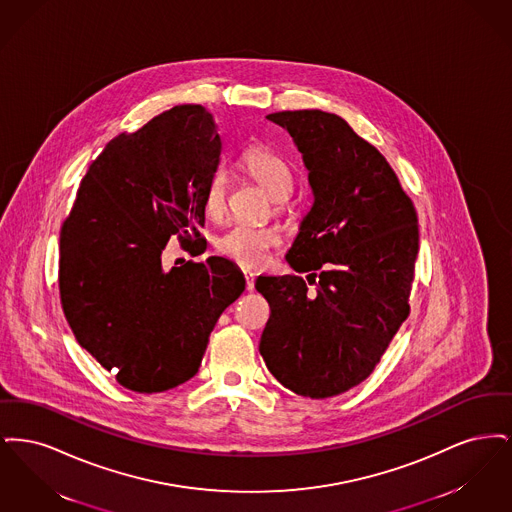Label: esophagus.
<instances>
[{
	"label": "esophagus",
	"mask_w": 512,
	"mask_h": 512,
	"mask_svg": "<svg viewBox=\"0 0 512 512\" xmlns=\"http://www.w3.org/2000/svg\"><path fill=\"white\" fill-rule=\"evenodd\" d=\"M244 276L245 288H247V292H251L255 288V274L251 270H244Z\"/></svg>",
	"instance_id": "34e87169"
}]
</instances>
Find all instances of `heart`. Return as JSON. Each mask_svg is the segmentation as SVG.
Returning a JSON list of instances; mask_svg holds the SVG:
<instances>
[{"label":"heart","instance_id":"b5f03b06","mask_svg":"<svg viewBox=\"0 0 512 512\" xmlns=\"http://www.w3.org/2000/svg\"><path fill=\"white\" fill-rule=\"evenodd\" d=\"M242 167L255 178L267 194L284 201L293 190V172L290 165L270 151L267 147H251L242 157ZM226 201V174L222 171L213 172L209 186L205 190V213L211 219H217L224 211ZM280 244V232L274 226H253L236 222L228 226L219 238L217 249L224 257L244 265L257 267L267 259L268 251Z\"/></svg>","mask_w":512,"mask_h":512}]
</instances>
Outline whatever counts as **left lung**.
<instances>
[{"label":"left lung","instance_id":"8db88e82","mask_svg":"<svg viewBox=\"0 0 512 512\" xmlns=\"http://www.w3.org/2000/svg\"><path fill=\"white\" fill-rule=\"evenodd\" d=\"M313 207L286 253L301 276H259L270 305L259 351L288 390L326 399L361 384L409 317L418 219L384 155L334 113L280 111Z\"/></svg>","mask_w":512,"mask_h":512}]
</instances>
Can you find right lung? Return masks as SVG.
Returning <instances> with one entry per match:
<instances>
[{
    "mask_svg": "<svg viewBox=\"0 0 512 512\" xmlns=\"http://www.w3.org/2000/svg\"><path fill=\"white\" fill-rule=\"evenodd\" d=\"M219 130L178 105L111 140L86 172L59 238V290L76 341L126 390L157 393L199 370L222 311L245 290L224 257L165 270L172 234L201 242Z\"/></svg>",
    "mask_w": 512,
    "mask_h": 512,
    "instance_id": "right-lung-1",
    "label": "right lung"
}]
</instances>
